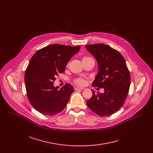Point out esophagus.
Segmentation results:
<instances>
[{
    "label": "esophagus",
    "instance_id": "1",
    "mask_svg": "<svg viewBox=\"0 0 153 153\" xmlns=\"http://www.w3.org/2000/svg\"><path fill=\"white\" fill-rule=\"evenodd\" d=\"M74 88L75 90H84V88H83V87H80V86H75L74 87Z\"/></svg>",
    "mask_w": 153,
    "mask_h": 153
}]
</instances>
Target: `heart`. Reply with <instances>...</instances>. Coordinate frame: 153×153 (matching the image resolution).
I'll return each instance as SVG.
<instances>
[{
  "instance_id": "heart-1",
  "label": "heart",
  "mask_w": 153,
  "mask_h": 153,
  "mask_svg": "<svg viewBox=\"0 0 153 153\" xmlns=\"http://www.w3.org/2000/svg\"><path fill=\"white\" fill-rule=\"evenodd\" d=\"M86 58H88V57H84L82 59V60H83V59H86ZM74 82H75L77 84L82 85H85V83H86L85 80L83 79H82V78H77V79H76L74 80Z\"/></svg>"
}]
</instances>
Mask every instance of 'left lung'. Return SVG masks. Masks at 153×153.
Returning <instances> with one entry per match:
<instances>
[{
    "mask_svg": "<svg viewBox=\"0 0 153 153\" xmlns=\"http://www.w3.org/2000/svg\"><path fill=\"white\" fill-rule=\"evenodd\" d=\"M98 63L99 71L92 83L93 87L103 88V93L92 90V97L87 105L96 114L110 116L124 104L130 86V74L123 57L117 50L103 43L86 45Z\"/></svg>",
    "mask_w": 153,
    "mask_h": 153,
    "instance_id": "8db88e82",
    "label": "left lung"
}]
</instances>
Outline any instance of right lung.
<instances>
[{
	"mask_svg": "<svg viewBox=\"0 0 153 153\" xmlns=\"http://www.w3.org/2000/svg\"><path fill=\"white\" fill-rule=\"evenodd\" d=\"M80 48L53 44L39 50L31 57L25 73V88L30 103L41 114L54 116L67 106L74 92L73 86L67 83L59 90L54 81Z\"/></svg>",
	"mask_w": 153,
	"mask_h": 153,
	"instance_id": "add662e5",
	"label": "right lung"
}]
</instances>
